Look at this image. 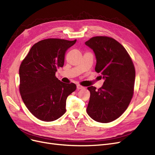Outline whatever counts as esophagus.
<instances>
[{
  "mask_svg": "<svg viewBox=\"0 0 155 155\" xmlns=\"http://www.w3.org/2000/svg\"><path fill=\"white\" fill-rule=\"evenodd\" d=\"M77 88L78 90H79V89H82L84 88V87H83V86H81V85L78 84L77 86Z\"/></svg>",
  "mask_w": 155,
  "mask_h": 155,
  "instance_id": "esophagus-1",
  "label": "esophagus"
}]
</instances>
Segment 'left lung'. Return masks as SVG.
I'll return each mask as SVG.
<instances>
[{
	"label": "left lung",
	"mask_w": 155,
	"mask_h": 155,
	"mask_svg": "<svg viewBox=\"0 0 155 155\" xmlns=\"http://www.w3.org/2000/svg\"><path fill=\"white\" fill-rule=\"evenodd\" d=\"M94 53L95 71L104 79L96 90L88 87L90 98L88 115L101 123L111 122L126 110L133 95L135 69L132 60L122 44L108 37H94L85 42Z\"/></svg>",
	"instance_id": "8db88e82"
}]
</instances>
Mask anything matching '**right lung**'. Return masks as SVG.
<instances>
[{
	"label": "right lung",
	"instance_id": "add662e5",
	"mask_svg": "<svg viewBox=\"0 0 155 155\" xmlns=\"http://www.w3.org/2000/svg\"><path fill=\"white\" fill-rule=\"evenodd\" d=\"M76 41L42 40L33 45L21 64L20 93L28 110L41 120L54 121L66 113V99L77 86L60 81L55 73Z\"/></svg>",
	"mask_w": 155,
	"mask_h": 155
}]
</instances>
